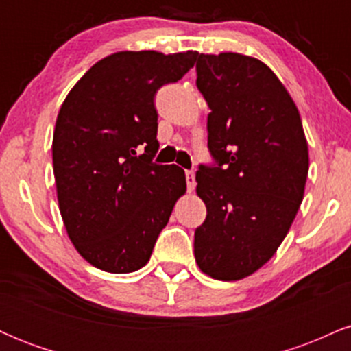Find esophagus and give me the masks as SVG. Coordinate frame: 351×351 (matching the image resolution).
<instances>
[{"mask_svg": "<svg viewBox=\"0 0 351 351\" xmlns=\"http://www.w3.org/2000/svg\"><path fill=\"white\" fill-rule=\"evenodd\" d=\"M186 184H188V191H193L196 186V176L193 171H186Z\"/></svg>", "mask_w": 351, "mask_h": 351, "instance_id": "esophagus-1", "label": "esophagus"}]
</instances>
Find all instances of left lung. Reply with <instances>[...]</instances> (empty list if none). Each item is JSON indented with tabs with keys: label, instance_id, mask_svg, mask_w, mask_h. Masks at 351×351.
Returning a JSON list of instances; mask_svg holds the SVG:
<instances>
[{
	"label": "left lung",
	"instance_id": "8db88e82",
	"mask_svg": "<svg viewBox=\"0 0 351 351\" xmlns=\"http://www.w3.org/2000/svg\"><path fill=\"white\" fill-rule=\"evenodd\" d=\"M196 72L217 162L196 173L208 211L195 232L196 264L216 280H241L287 236L304 199L308 145L291 94L263 60L199 54Z\"/></svg>",
	"mask_w": 351,
	"mask_h": 351
}]
</instances>
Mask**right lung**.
I'll return each instance as SVG.
<instances>
[{
    "label": "right lung",
    "mask_w": 351,
    "mask_h": 351,
    "mask_svg": "<svg viewBox=\"0 0 351 351\" xmlns=\"http://www.w3.org/2000/svg\"><path fill=\"white\" fill-rule=\"evenodd\" d=\"M196 58V51L115 52L95 62L60 106L52 136L59 211L71 243L100 271L142 269L186 193L180 167L152 163L158 150L153 99Z\"/></svg>",
    "instance_id": "right-lung-1"
}]
</instances>
